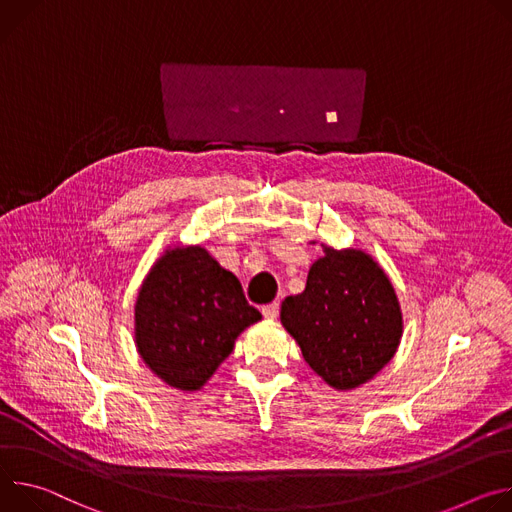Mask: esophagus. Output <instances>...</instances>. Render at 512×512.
Returning <instances> with one entry per match:
<instances>
[{
  "instance_id": "1",
  "label": "esophagus",
  "mask_w": 512,
  "mask_h": 512,
  "mask_svg": "<svg viewBox=\"0 0 512 512\" xmlns=\"http://www.w3.org/2000/svg\"><path fill=\"white\" fill-rule=\"evenodd\" d=\"M278 313H280V303H278V301L268 303V305H264V307H262V315H264L266 319H276V317H278Z\"/></svg>"
}]
</instances>
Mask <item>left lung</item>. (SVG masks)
Instances as JSON below:
<instances>
[{
    "instance_id": "left-lung-1",
    "label": "left lung",
    "mask_w": 512,
    "mask_h": 512,
    "mask_svg": "<svg viewBox=\"0 0 512 512\" xmlns=\"http://www.w3.org/2000/svg\"><path fill=\"white\" fill-rule=\"evenodd\" d=\"M280 321L305 362L333 388L368 382L394 356L403 317L390 280L360 250H331L307 276L301 295L282 301Z\"/></svg>"
}]
</instances>
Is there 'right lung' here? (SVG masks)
<instances>
[{
    "mask_svg": "<svg viewBox=\"0 0 512 512\" xmlns=\"http://www.w3.org/2000/svg\"><path fill=\"white\" fill-rule=\"evenodd\" d=\"M260 317L240 280L203 248H175L154 264L138 293V352L166 384L197 390Z\"/></svg>",
    "mask_w": 512,
    "mask_h": 512,
    "instance_id": "add662e5",
    "label": "right lung"
}]
</instances>
